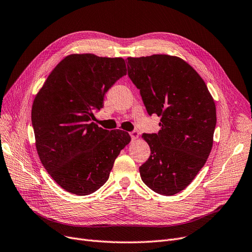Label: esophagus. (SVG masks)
Instances as JSON below:
<instances>
[{
    "label": "esophagus",
    "mask_w": 252,
    "mask_h": 252,
    "mask_svg": "<svg viewBox=\"0 0 252 252\" xmlns=\"http://www.w3.org/2000/svg\"><path fill=\"white\" fill-rule=\"evenodd\" d=\"M129 136H131L133 139H136L139 137V133L137 131H132L131 133H129Z\"/></svg>",
    "instance_id": "obj_1"
}]
</instances>
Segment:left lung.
I'll use <instances>...</instances> for the list:
<instances>
[{
  "mask_svg": "<svg viewBox=\"0 0 252 252\" xmlns=\"http://www.w3.org/2000/svg\"><path fill=\"white\" fill-rule=\"evenodd\" d=\"M127 76L140 90L148 115L161 116L158 134L139 167L143 183L171 196L191 184L206 164L216 127V107L206 83L190 65L168 55L127 58Z\"/></svg>",
  "mask_w": 252,
  "mask_h": 252,
  "instance_id": "8db88e82",
  "label": "left lung"
}]
</instances>
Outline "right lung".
<instances>
[{
	"instance_id": "right-lung-1",
	"label": "right lung",
	"mask_w": 252,
	"mask_h": 252,
	"mask_svg": "<svg viewBox=\"0 0 252 252\" xmlns=\"http://www.w3.org/2000/svg\"><path fill=\"white\" fill-rule=\"evenodd\" d=\"M126 74L123 58L74 54L44 82L32 107L37 153L53 180L72 194L88 195L104 185L131 137L93 123L106 92Z\"/></svg>"
}]
</instances>
